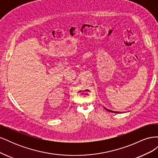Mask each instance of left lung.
I'll return each instance as SVG.
<instances>
[{
    "label": "left lung",
    "instance_id": "8db88e82",
    "mask_svg": "<svg viewBox=\"0 0 158 158\" xmlns=\"http://www.w3.org/2000/svg\"><path fill=\"white\" fill-rule=\"evenodd\" d=\"M104 108L106 109V110H107V111H108L109 112H112V113H120V112H118V111H111V110H109V109H108L106 107H104Z\"/></svg>",
    "mask_w": 158,
    "mask_h": 158
}]
</instances>
